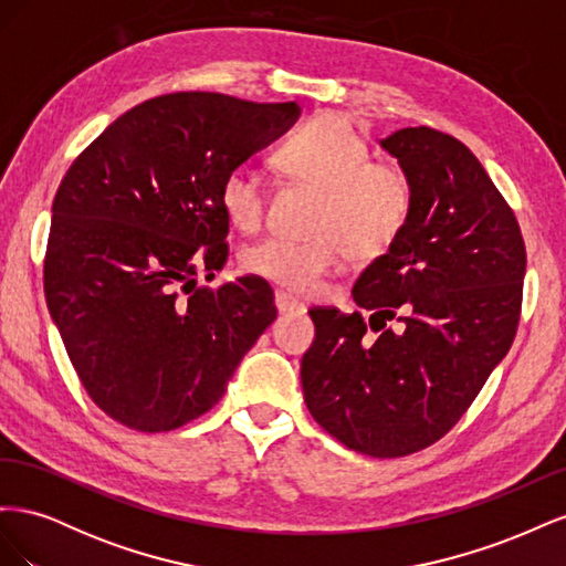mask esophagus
I'll list each match as a JSON object with an SVG mask.
<instances>
[{
	"mask_svg": "<svg viewBox=\"0 0 566 566\" xmlns=\"http://www.w3.org/2000/svg\"><path fill=\"white\" fill-rule=\"evenodd\" d=\"M273 302H276L279 314H304L306 312V304L290 293H285V290H276Z\"/></svg>",
	"mask_w": 566,
	"mask_h": 566,
	"instance_id": "esophagus-1",
	"label": "esophagus"
}]
</instances>
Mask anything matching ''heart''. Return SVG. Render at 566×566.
<instances>
[{"label": "heart", "instance_id": "1", "mask_svg": "<svg viewBox=\"0 0 566 566\" xmlns=\"http://www.w3.org/2000/svg\"><path fill=\"white\" fill-rule=\"evenodd\" d=\"M281 172L314 186L312 238H264L241 254V266L290 293H312L354 260H375L399 241L413 212V184L399 165L370 160V146L345 117L323 113L279 148ZM221 210L235 229L260 231L269 186L252 163L231 167L219 188Z\"/></svg>", "mask_w": 566, "mask_h": 566}]
</instances>
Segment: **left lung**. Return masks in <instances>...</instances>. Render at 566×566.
<instances>
[{"mask_svg":"<svg viewBox=\"0 0 566 566\" xmlns=\"http://www.w3.org/2000/svg\"><path fill=\"white\" fill-rule=\"evenodd\" d=\"M380 146L413 184L406 231L352 290L382 333L368 342L361 312L316 306L302 389L314 420L347 449L401 458L447 434L503 361L526 250L515 212L465 144L406 127Z\"/></svg>","mask_w":566,"mask_h":566,"instance_id":"8db88e82","label":"left lung"}]
</instances>
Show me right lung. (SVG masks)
Listing matches in <instances>:
<instances>
[{
	"mask_svg": "<svg viewBox=\"0 0 566 566\" xmlns=\"http://www.w3.org/2000/svg\"><path fill=\"white\" fill-rule=\"evenodd\" d=\"M300 106L212 92L144 101L67 169L51 208L44 295L92 401L139 432H169L224 397L276 318L266 281L221 287L231 167L295 125Z\"/></svg>",
	"mask_w": 566,
	"mask_h": 566,
	"instance_id": "add662e5",
	"label": "right lung"
}]
</instances>
